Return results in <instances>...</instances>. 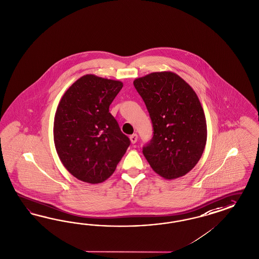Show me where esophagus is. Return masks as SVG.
Returning a JSON list of instances; mask_svg holds the SVG:
<instances>
[{
	"mask_svg": "<svg viewBox=\"0 0 259 259\" xmlns=\"http://www.w3.org/2000/svg\"><path fill=\"white\" fill-rule=\"evenodd\" d=\"M130 141L132 143H136L137 141H138V135L137 134H133V135H131L130 136Z\"/></svg>",
	"mask_w": 259,
	"mask_h": 259,
	"instance_id": "34e87169",
	"label": "esophagus"
}]
</instances>
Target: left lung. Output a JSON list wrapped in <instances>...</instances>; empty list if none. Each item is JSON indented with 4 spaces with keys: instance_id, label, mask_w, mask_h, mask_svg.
Segmentation results:
<instances>
[{
    "instance_id": "obj_1",
    "label": "left lung",
    "mask_w": 259,
    "mask_h": 259,
    "mask_svg": "<svg viewBox=\"0 0 259 259\" xmlns=\"http://www.w3.org/2000/svg\"><path fill=\"white\" fill-rule=\"evenodd\" d=\"M134 87L149 112L154 136L142 153L165 180L190 172L203 154L207 124L196 92L171 71L136 78Z\"/></svg>"
}]
</instances>
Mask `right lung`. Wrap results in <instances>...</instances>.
<instances>
[{"mask_svg": "<svg viewBox=\"0 0 259 259\" xmlns=\"http://www.w3.org/2000/svg\"><path fill=\"white\" fill-rule=\"evenodd\" d=\"M123 84L92 74L77 79L63 94L54 118L56 151L66 170L91 184L106 181L130 145L110 114Z\"/></svg>", "mask_w": 259, "mask_h": 259, "instance_id": "right-lung-1", "label": "right lung"}]
</instances>
